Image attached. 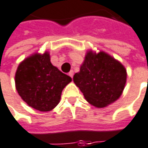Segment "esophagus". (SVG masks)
Wrapping results in <instances>:
<instances>
[{
	"mask_svg": "<svg viewBox=\"0 0 148 148\" xmlns=\"http://www.w3.org/2000/svg\"><path fill=\"white\" fill-rule=\"evenodd\" d=\"M69 75L71 78H73V76H74V71H73V70H70V72L69 73Z\"/></svg>",
	"mask_w": 148,
	"mask_h": 148,
	"instance_id": "34e87169",
	"label": "esophagus"
}]
</instances>
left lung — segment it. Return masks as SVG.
I'll return each mask as SVG.
<instances>
[{
	"mask_svg": "<svg viewBox=\"0 0 148 148\" xmlns=\"http://www.w3.org/2000/svg\"><path fill=\"white\" fill-rule=\"evenodd\" d=\"M126 81V70L120 62L104 52H88L74 75V84L86 100L95 107L102 108L121 96Z\"/></svg>",
	"mask_w": 148,
	"mask_h": 148,
	"instance_id": "8db88e82",
	"label": "left lung"
}]
</instances>
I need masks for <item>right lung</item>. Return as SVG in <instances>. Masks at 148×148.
Here are the masks:
<instances>
[{
  "instance_id": "1",
  "label": "right lung",
  "mask_w": 148,
  "mask_h": 148,
  "mask_svg": "<svg viewBox=\"0 0 148 148\" xmlns=\"http://www.w3.org/2000/svg\"><path fill=\"white\" fill-rule=\"evenodd\" d=\"M72 79L50 62L48 53L34 54L22 62L15 76L19 95L29 106L49 111L58 104L64 88Z\"/></svg>"
}]
</instances>
